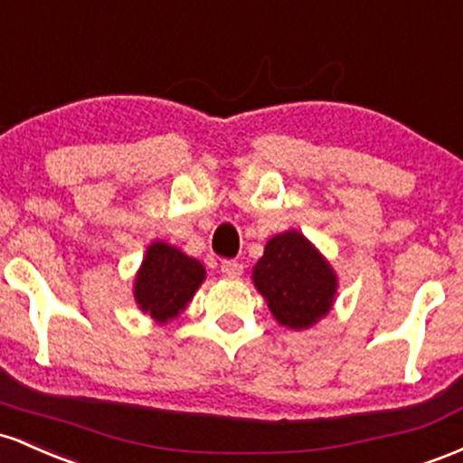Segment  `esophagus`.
Masks as SVG:
<instances>
[{"label": "esophagus", "mask_w": 463, "mask_h": 463, "mask_svg": "<svg viewBox=\"0 0 463 463\" xmlns=\"http://www.w3.org/2000/svg\"><path fill=\"white\" fill-rule=\"evenodd\" d=\"M221 273L225 275L227 279H236L242 275V264L238 260H222L221 262Z\"/></svg>", "instance_id": "1"}]
</instances>
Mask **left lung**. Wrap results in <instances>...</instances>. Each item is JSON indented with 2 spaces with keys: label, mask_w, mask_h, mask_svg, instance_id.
Here are the masks:
<instances>
[{
  "label": "left lung",
  "mask_w": 463,
  "mask_h": 463,
  "mask_svg": "<svg viewBox=\"0 0 463 463\" xmlns=\"http://www.w3.org/2000/svg\"><path fill=\"white\" fill-rule=\"evenodd\" d=\"M256 288L275 319L293 330L313 326L330 310L336 278L330 264L299 232L271 238L253 269Z\"/></svg>",
  "instance_id": "left-lung-1"
}]
</instances>
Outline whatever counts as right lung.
I'll list each match as a JSON object with an SVG mask.
<instances>
[{
	"label": "right lung",
	"instance_id": "right-lung-1",
	"mask_svg": "<svg viewBox=\"0 0 463 463\" xmlns=\"http://www.w3.org/2000/svg\"><path fill=\"white\" fill-rule=\"evenodd\" d=\"M203 278L205 269L199 260L165 242H153L135 279V299L144 313L164 324L185 308Z\"/></svg>",
	"mask_w": 463,
	"mask_h": 463
}]
</instances>
